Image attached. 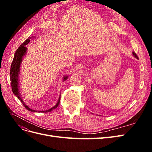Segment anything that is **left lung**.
I'll return each instance as SVG.
<instances>
[{"label":"left lung","instance_id":"1","mask_svg":"<svg viewBox=\"0 0 152 152\" xmlns=\"http://www.w3.org/2000/svg\"><path fill=\"white\" fill-rule=\"evenodd\" d=\"M132 54H133V55H134V56H135V57H136V58H137V59H138V57H137V55H136V54L135 53H134V52H133V53H132Z\"/></svg>","mask_w":152,"mask_h":152}]
</instances>
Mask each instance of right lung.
Here are the masks:
<instances>
[{
  "instance_id": "add662e5",
  "label": "right lung",
  "mask_w": 152,
  "mask_h": 152,
  "mask_svg": "<svg viewBox=\"0 0 152 152\" xmlns=\"http://www.w3.org/2000/svg\"><path fill=\"white\" fill-rule=\"evenodd\" d=\"M31 37H28V39H27L25 42L23 43L16 50V51L15 52V56H14L13 60L11 64V70H10V79H11V86L12 87V93H14L16 97L18 98V99L20 100V102L23 103V104L24 105V107L26 108V110H29L30 112H37V111H35L34 110H32L30 108H29L28 106H27L23 101L22 100L21 97L20 96V90H19V82H18V74L20 73V65H21V63L22 61V59L23 57L25 56V54L26 53V48L25 47V45L28 44L29 42L30 41ZM68 76H65L63 78V80H66L67 79ZM59 102H60V96H59V98L58 101V103L56 104L53 107V108H50L48 110H44V111H39V112H42V113H46V112H51L55 108H56L58 105L59 104Z\"/></svg>"
}]
</instances>
